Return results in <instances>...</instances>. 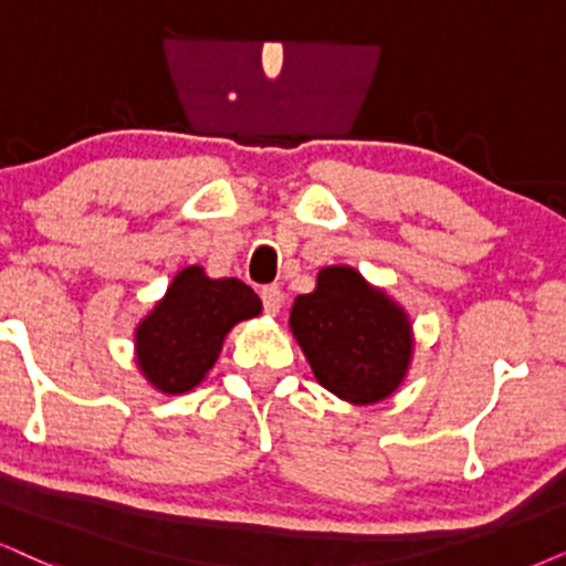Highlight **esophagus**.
Instances as JSON below:
<instances>
[{
    "label": "esophagus",
    "mask_w": 566,
    "mask_h": 566,
    "mask_svg": "<svg viewBox=\"0 0 566 566\" xmlns=\"http://www.w3.org/2000/svg\"><path fill=\"white\" fill-rule=\"evenodd\" d=\"M261 300H263V307H266L269 316H276V313L282 311L284 292H282V287H276V284H269V287L261 290Z\"/></svg>",
    "instance_id": "obj_1"
}]
</instances>
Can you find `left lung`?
Returning <instances> with one entry per match:
<instances>
[{"label": "left lung", "instance_id": "left-lung-1", "mask_svg": "<svg viewBox=\"0 0 566 566\" xmlns=\"http://www.w3.org/2000/svg\"><path fill=\"white\" fill-rule=\"evenodd\" d=\"M290 328L316 381L349 405L384 402L410 370V316L353 266L321 269L316 290L295 297Z\"/></svg>", "mask_w": 566, "mask_h": 566}]
</instances>
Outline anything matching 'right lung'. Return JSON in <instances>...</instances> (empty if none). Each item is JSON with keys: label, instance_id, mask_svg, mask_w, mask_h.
I'll return each mask as SVG.
<instances>
[{"label": "right lung", "instance_id": "right-lung-1", "mask_svg": "<svg viewBox=\"0 0 566 566\" xmlns=\"http://www.w3.org/2000/svg\"><path fill=\"white\" fill-rule=\"evenodd\" d=\"M255 316L261 300L245 282L185 266L135 326V363L156 391L188 395L219 360L227 334Z\"/></svg>", "mask_w": 566, "mask_h": 566}]
</instances>
